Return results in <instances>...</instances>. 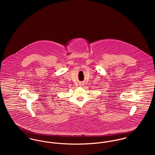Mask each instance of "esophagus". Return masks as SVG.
Instances as JSON below:
<instances>
[{
	"instance_id": "1",
	"label": "esophagus",
	"mask_w": 155,
	"mask_h": 155,
	"mask_svg": "<svg viewBox=\"0 0 155 155\" xmlns=\"http://www.w3.org/2000/svg\"><path fill=\"white\" fill-rule=\"evenodd\" d=\"M79 85L80 87H82V86H84V84H82V83H81Z\"/></svg>"
}]
</instances>
